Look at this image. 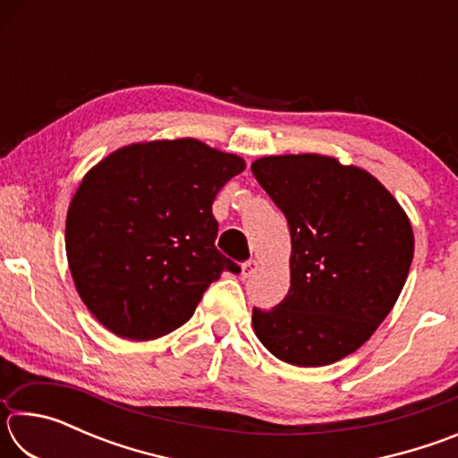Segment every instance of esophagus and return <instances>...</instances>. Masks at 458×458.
Masks as SVG:
<instances>
[{"label":"esophagus","instance_id":"esophagus-1","mask_svg":"<svg viewBox=\"0 0 458 458\" xmlns=\"http://www.w3.org/2000/svg\"><path fill=\"white\" fill-rule=\"evenodd\" d=\"M257 260H248V262H244L242 265V270H240V278H242V281H246V278H250L252 275H254V270H257Z\"/></svg>","mask_w":458,"mask_h":458}]
</instances>
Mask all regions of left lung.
<instances>
[{
  "label": "left lung",
  "mask_w": 458,
  "mask_h": 458,
  "mask_svg": "<svg viewBox=\"0 0 458 458\" xmlns=\"http://www.w3.org/2000/svg\"><path fill=\"white\" fill-rule=\"evenodd\" d=\"M291 230L289 294L252 309L260 344L286 363L329 366L371 337L414 257L406 212L374 175L317 153L250 165Z\"/></svg>",
  "instance_id": "8db88e82"
}]
</instances>
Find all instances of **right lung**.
<instances>
[{
    "label": "right lung",
    "mask_w": 458,
    "mask_h": 458,
    "mask_svg": "<svg viewBox=\"0 0 458 458\" xmlns=\"http://www.w3.org/2000/svg\"><path fill=\"white\" fill-rule=\"evenodd\" d=\"M244 169L198 139L127 145L84 175L66 216V257L84 305L114 335L182 327L236 262L216 248L212 204Z\"/></svg>",
    "instance_id": "obj_1"
}]
</instances>
